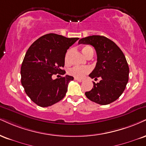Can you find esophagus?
<instances>
[{
    "instance_id": "34e87169",
    "label": "esophagus",
    "mask_w": 146,
    "mask_h": 146,
    "mask_svg": "<svg viewBox=\"0 0 146 146\" xmlns=\"http://www.w3.org/2000/svg\"><path fill=\"white\" fill-rule=\"evenodd\" d=\"M74 80H76V81H78L79 82H83V80H82V79H78V78H74Z\"/></svg>"
}]
</instances>
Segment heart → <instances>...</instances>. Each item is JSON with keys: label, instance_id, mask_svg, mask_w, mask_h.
<instances>
[{"label": "heart", "instance_id": "obj_1", "mask_svg": "<svg viewBox=\"0 0 146 146\" xmlns=\"http://www.w3.org/2000/svg\"><path fill=\"white\" fill-rule=\"evenodd\" d=\"M82 52L86 57H88L90 54H93V50L92 48L90 46H85L82 49ZM70 54V50H68L66 52L65 58H64V60L65 63L68 62V55ZM91 71V68L89 66H73L68 70V73L71 76L74 77L75 78L81 79L83 78L86 75L89 73Z\"/></svg>", "mask_w": 146, "mask_h": 146}]
</instances>
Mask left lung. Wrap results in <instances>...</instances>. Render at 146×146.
<instances>
[{
    "instance_id": "obj_1",
    "label": "left lung",
    "mask_w": 146,
    "mask_h": 146,
    "mask_svg": "<svg viewBox=\"0 0 146 146\" xmlns=\"http://www.w3.org/2000/svg\"><path fill=\"white\" fill-rule=\"evenodd\" d=\"M79 44H90L95 49L97 62L89 75L94 80L92 89L85 92L88 99L99 105H108L115 101L125 90L129 81V67L120 47L104 36L92 35L82 38Z\"/></svg>"
}]
</instances>
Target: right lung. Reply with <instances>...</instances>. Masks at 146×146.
<instances>
[{"mask_svg":"<svg viewBox=\"0 0 146 146\" xmlns=\"http://www.w3.org/2000/svg\"><path fill=\"white\" fill-rule=\"evenodd\" d=\"M79 38H67L54 33L43 35L30 46L21 66V83L25 92L42 108L62 100L73 77L65 75L52 79V75L65 74L62 69L69 47Z\"/></svg>","mask_w":146,"mask_h":146,"instance_id":"right-lung-1","label":"right lung"}]
</instances>
